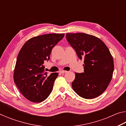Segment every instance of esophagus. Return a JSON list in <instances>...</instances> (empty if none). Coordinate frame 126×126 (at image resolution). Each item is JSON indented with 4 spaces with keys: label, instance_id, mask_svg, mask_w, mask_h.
<instances>
[{
    "label": "esophagus",
    "instance_id": "obj_1",
    "mask_svg": "<svg viewBox=\"0 0 126 126\" xmlns=\"http://www.w3.org/2000/svg\"><path fill=\"white\" fill-rule=\"evenodd\" d=\"M67 72H68V71H63V70H62V71H60V73H62V74L66 73H67Z\"/></svg>",
    "mask_w": 126,
    "mask_h": 126
}]
</instances>
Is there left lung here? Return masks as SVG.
Here are the masks:
<instances>
[{
	"label": "left lung",
	"mask_w": 126,
	"mask_h": 126,
	"mask_svg": "<svg viewBox=\"0 0 126 126\" xmlns=\"http://www.w3.org/2000/svg\"><path fill=\"white\" fill-rule=\"evenodd\" d=\"M66 38L78 58L84 60V72L75 73L73 89L83 98L97 97L107 88L113 73V59L109 49L103 41L90 34L67 33Z\"/></svg>",
	"instance_id": "obj_1"
}]
</instances>
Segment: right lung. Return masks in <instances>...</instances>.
<instances>
[{"mask_svg": "<svg viewBox=\"0 0 126 126\" xmlns=\"http://www.w3.org/2000/svg\"><path fill=\"white\" fill-rule=\"evenodd\" d=\"M64 34H47L32 38L25 42L17 57L14 81L21 93L29 101L38 103L52 92L58 73L49 76L43 64L50 59L53 48L63 38Z\"/></svg>", "mask_w": 126, "mask_h": 126, "instance_id": "add662e5", "label": "right lung"}]
</instances>
